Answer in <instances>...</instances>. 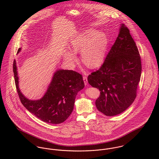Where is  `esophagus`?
<instances>
[{
    "label": "esophagus",
    "mask_w": 159,
    "mask_h": 159,
    "mask_svg": "<svg viewBox=\"0 0 159 159\" xmlns=\"http://www.w3.org/2000/svg\"><path fill=\"white\" fill-rule=\"evenodd\" d=\"M83 80H84V84L86 86L88 85V79H87V76H83Z\"/></svg>",
    "instance_id": "obj_1"
}]
</instances>
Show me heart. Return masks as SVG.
<instances>
[{
  "label": "heart",
  "mask_w": 159,
  "mask_h": 159,
  "mask_svg": "<svg viewBox=\"0 0 159 159\" xmlns=\"http://www.w3.org/2000/svg\"><path fill=\"white\" fill-rule=\"evenodd\" d=\"M107 46L108 39L104 33L88 30L72 40L70 47L72 52H66L64 57L68 64H73L77 61L74 54L81 52L83 62L90 68H96L103 63Z\"/></svg>",
  "instance_id": "obj_1"
}]
</instances>
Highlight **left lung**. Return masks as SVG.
Instances as JSON below:
<instances>
[{"mask_svg":"<svg viewBox=\"0 0 159 159\" xmlns=\"http://www.w3.org/2000/svg\"><path fill=\"white\" fill-rule=\"evenodd\" d=\"M141 73V57L130 30L122 24L103 64L88 76L89 84L100 91L97 110L107 116L120 114L134 102Z\"/></svg>","mask_w":159,"mask_h":159,"instance_id":"left-lung-1","label":"left lung"}]
</instances>
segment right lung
Returning a JSON list of instances; mask_svg holds the SVG:
<instances>
[{"label": "right lung", "instance_id": "right-lung-1", "mask_svg": "<svg viewBox=\"0 0 159 159\" xmlns=\"http://www.w3.org/2000/svg\"><path fill=\"white\" fill-rule=\"evenodd\" d=\"M21 51L18 49V53ZM16 88L23 106L43 122L57 124L64 122L71 113L78 92L84 87L83 76L79 73L59 70L54 73L44 96L40 100H30L25 97L18 86L16 61L13 62Z\"/></svg>", "mask_w": 159, "mask_h": 159}]
</instances>
